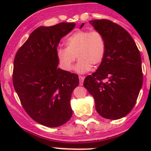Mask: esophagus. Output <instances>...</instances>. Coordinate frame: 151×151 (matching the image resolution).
Returning <instances> with one entry per match:
<instances>
[{"instance_id": "1", "label": "esophagus", "mask_w": 151, "mask_h": 151, "mask_svg": "<svg viewBox=\"0 0 151 151\" xmlns=\"http://www.w3.org/2000/svg\"><path fill=\"white\" fill-rule=\"evenodd\" d=\"M85 77H83V76H79V80H80V85H82L83 83V81H84Z\"/></svg>"}]
</instances>
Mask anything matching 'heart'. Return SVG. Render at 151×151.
Here are the masks:
<instances>
[{"instance_id": "heart-1", "label": "heart", "mask_w": 151, "mask_h": 151, "mask_svg": "<svg viewBox=\"0 0 151 151\" xmlns=\"http://www.w3.org/2000/svg\"><path fill=\"white\" fill-rule=\"evenodd\" d=\"M65 43L66 47H58L56 55L66 71L72 69L77 58L80 60L75 70L80 74L91 71L93 65L98 66L104 60L106 42L102 33L98 30H79L68 36Z\"/></svg>"}]
</instances>
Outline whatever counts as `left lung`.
<instances>
[{
    "label": "left lung",
    "mask_w": 151,
    "mask_h": 151,
    "mask_svg": "<svg viewBox=\"0 0 151 151\" xmlns=\"http://www.w3.org/2000/svg\"><path fill=\"white\" fill-rule=\"evenodd\" d=\"M90 23L104 36L106 52L96 71L85 77L83 85L93 96L101 117L120 119L133 109L142 85L140 53L131 35L118 24L104 19Z\"/></svg>",
    "instance_id": "1"
}]
</instances>
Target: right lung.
<instances>
[{
	"instance_id": "1",
	"label": "right lung",
	"mask_w": 151,
	"mask_h": 151,
	"mask_svg": "<svg viewBox=\"0 0 151 151\" xmlns=\"http://www.w3.org/2000/svg\"><path fill=\"white\" fill-rule=\"evenodd\" d=\"M74 26V22H60L36 28L14 60L13 85L22 107L32 119L47 127L61 126L72 115L70 99L79 85L78 75L58 68L56 50Z\"/></svg>"
}]
</instances>
